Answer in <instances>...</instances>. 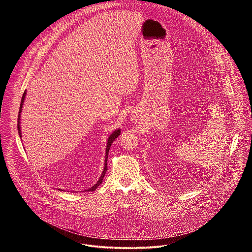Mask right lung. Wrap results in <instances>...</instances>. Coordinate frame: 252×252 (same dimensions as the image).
<instances>
[{"mask_svg": "<svg viewBox=\"0 0 252 252\" xmlns=\"http://www.w3.org/2000/svg\"><path fill=\"white\" fill-rule=\"evenodd\" d=\"M26 94H27V91H25L23 96H22V100H21V105H20V111H19V116H18V131H19V135L20 137L22 138V130H21V114H22V110H23V105H24V101H25V98H26ZM121 134V128H118V129H115L112 134L107 137V140H106V147H105V155H104V166H103V170L101 172V175L99 176V179L96 182V184H94L92 188L86 189L85 191H94L96 189V188L102 183V179L104 177V174L106 173V170H107V166H106V161H107V157H109V152H110V148L112 146V143L114 142L115 139H117V137Z\"/></svg>", "mask_w": 252, "mask_h": 252, "instance_id": "add662e5", "label": "right lung"}]
</instances>
